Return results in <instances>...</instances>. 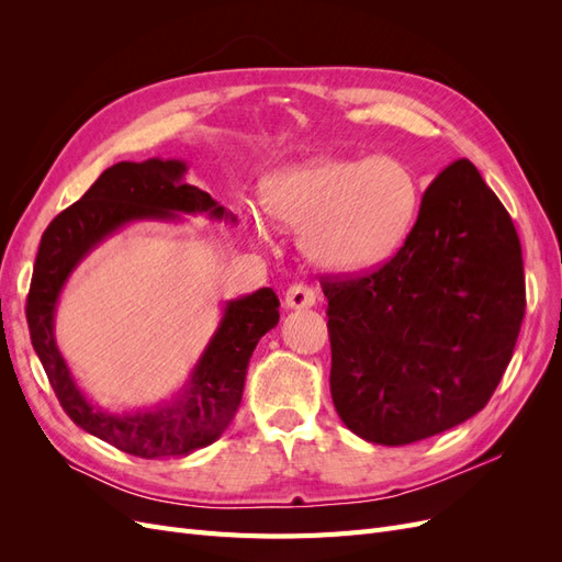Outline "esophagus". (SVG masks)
Wrapping results in <instances>:
<instances>
[{"mask_svg": "<svg viewBox=\"0 0 562 562\" xmlns=\"http://www.w3.org/2000/svg\"><path fill=\"white\" fill-rule=\"evenodd\" d=\"M316 304V291L307 283H293L285 291V307L288 310H310Z\"/></svg>", "mask_w": 562, "mask_h": 562, "instance_id": "1", "label": "esophagus"}]
</instances>
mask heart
Wrapping results in <instances>:
<instances>
[{"mask_svg": "<svg viewBox=\"0 0 562 562\" xmlns=\"http://www.w3.org/2000/svg\"><path fill=\"white\" fill-rule=\"evenodd\" d=\"M265 211L288 229H302L310 258L328 269L359 271L386 260L413 232L422 187L398 157L312 159L262 182ZM252 232L265 227L252 220Z\"/></svg>", "mask_w": 562, "mask_h": 562, "instance_id": "b5f03b06", "label": "heart"}]
</instances>
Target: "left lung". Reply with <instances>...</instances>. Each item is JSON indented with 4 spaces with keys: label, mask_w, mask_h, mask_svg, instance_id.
<instances>
[{
    "label": "left lung",
    "mask_w": 562,
    "mask_h": 562,
    "mask_svg": "<svg viewBox=\"0 0 562 562\" xmlns=\"http://www.w3.org/2000/svg\"><path fill=\"white\" fill-rule=\"evenodd\" d=\"M321 285L335 411L380 446L415 443L481 413L525 316L514 220L469 159L434 178L394 258Z\"/></svg>",
    "instance_id": "obj_1"
}]
</instances>
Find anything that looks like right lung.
Segmentation results:
<instances>
[{"label": "right lung", "instance_id": "add662e5", "mask_svg": "<svg viewBox=\"0 0 562 562\" xmlns=\"http://www.w3.org/2000/svg\"><path fill=\"white\" fill-rule=\"evenodd\" d=\"M184 173L187 164L178 159L119 161L100 173L89 192L50 220L42 234L25 307L32 347L67 417L116 450L143 459L184 457L223 436L239 411L252 349L279 323V297L271 288L229 300L182 396L157 411L110 415L77 389L54 337L56 302L75 267L100 241L135 220L209 213L213 220L236 223L232 211L209 192L187 184Z\"/></svg>", "mask_w": 562, "mask_h": 562}]
</instances>
